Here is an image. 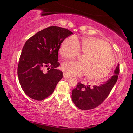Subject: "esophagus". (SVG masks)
I'll return each mask as SVG.
<instances>
[{
  "mask_svg": "<svg viewBox=\"0 0 133 133\" xmlns=\"http://www.w3.org/2000/svg\"><path fill=\"white\" fill-rule=\"evenodd\" d=\"M63 77H64V78H70L71 77L70 76H69V75H67L66 73H63Z\"/></svg>",
  "mask_w": 133,
  "mask_h": 133,
  "instance_id": "esophagus-1",
  "label": "esophagus"
}]
</instances>
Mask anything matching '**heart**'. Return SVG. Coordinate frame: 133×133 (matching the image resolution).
I'll use <instances>...</instances> for the list:
<instances>
[{
    "label": "heart",
    "mask_w": 133,
    "mask_h": 133,
    "mask_svg": "<svg viewBox=\"0 0 133 133\" xmlns=\"http://www.w3.org/2000/svg\"><path fill=\"white\" fill-rule=\"evenodd\" d=\"M80 50L86 55L83 63L69 61L62 64V69L69 76L86 75L89 80L98 81L106 77L115 62V57L107 42L94 37L84 38L80 47L75 36L66 38L62 42L59 51L63 57L74 59L80 55Z\"/></svg>",
    "instance_id": "obj_1"
}]
</instances>
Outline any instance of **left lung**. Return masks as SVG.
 I'll return each mask as SVG.
<instances>
[{
	"mask_svg": "<svg viewBox=\"0 0 133 133\" xmlns=\"http://www.w3.org/2000/svg\"><path fill=\"white\" fill-rule=\"evenodd\" d=\"M120 73V64L114 70V75L110 79L99 85H85L78 83L71 94L72 100L76 107L81 110H90L98 106L106 98L117 81Z\"/></svg>",
	"mask_w": 133,
	"mask_h": 133,
	"instance_id": "8db88e82",
	"label": "left lung"
}]
</instances>
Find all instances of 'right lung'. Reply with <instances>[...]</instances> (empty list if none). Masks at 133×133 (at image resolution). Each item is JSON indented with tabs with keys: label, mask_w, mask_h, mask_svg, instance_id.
I'll use <instances>...</instances> for the list:
<instances>
[{
	"label": "right lung",
	"mask_w": 133,
	"mask_h": 133,
	"mask_svg": "<svg viewBox=\"0 0 133 133\" xmlns=\"http://www.w3.org/2000/svg\"><path fill=\"white\" fill-rule=\"evenodd\" d=\"M73 33L68 29L50 26L36 33L27 40L17 68L19 81L29 97L43 100L53 93L63 72L56 69L58 51L63 40ZM48 67V71L43 70Z\"/></svg>",
	"instance_id": "add662e5"
}]
</instances>
